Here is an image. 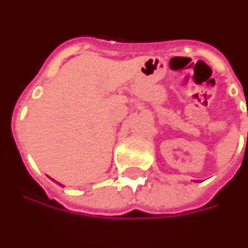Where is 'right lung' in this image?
I'll return each mask as SVG.
<instances>
[{
	"mask_svg": "<svg viewBox=\"0 0 248 248\" xmlns=\"http://www.w3.org/2000/svg\"><path fill=\"white\" fill-rule=\"evenodd\" d=\"M53 181H55V180H53ZM55 183H56V181H55ZM58 184H59V185H62V184H60V183H58Z\"/></svg>",
	"mask_w": 248,
	"mask_h": 248,
	"instance_id": "obj_1",
	"label": "right lung"
}]
</instances>
